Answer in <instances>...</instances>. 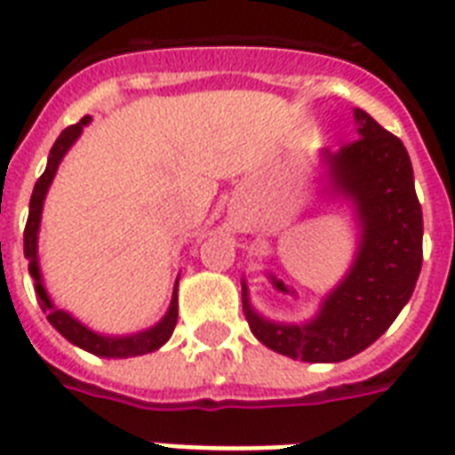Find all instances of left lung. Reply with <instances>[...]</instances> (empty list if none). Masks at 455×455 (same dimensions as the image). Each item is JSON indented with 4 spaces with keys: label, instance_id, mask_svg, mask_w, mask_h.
<instances>
[{
    "label": "left lung",
    "instance_id": "obj_1",
    "mask_svg": "<svg viewBox=\"0 0 455 455\" xmlns=\"http://www.w3.org/2000/svg\"><path fill=\"white\" fill-rule=\"evenodd\" d=\"M359 136L329 159L336 188L357 202L362 246L350 275L319 317L305 326L270 324L249 307L251 333L270 350L300 362H343L366 350L397 319L423 265V211L404 143L371 115L355 110Z\"/></svg>",
    "mask_w": 455,
    "mask_h": 455
}]
</instances>
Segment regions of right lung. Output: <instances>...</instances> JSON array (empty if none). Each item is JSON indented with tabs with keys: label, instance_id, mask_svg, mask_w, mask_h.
<instances>
[{
	"label": "right lung",
	"instance_id": "right-lung-1",
	"mask_svg": "<svg viewBox=\"0 0 455 455\" xmlns=\"http://www.w3.org/2000/svg\"><path fill=\"white\" fill-rule=\"evenodd\" d=\"M89 115L82 117L77 124L68 126V129L58 136V140L53 143L49 152V164L44 171L39 180L35 183V190H32L30 197V213H28V223H25V235H23V246H25V258L30 260V272L35 277V293H37V300L42 305V310L46 312V319L51 322V326L65 336L70 343H75L82 350L91 352V355H98V357H136V355H145V352H152L162 347L171 338L173 329H176L178 322V300L176 293H173V300H171V307L166 312V317L159 322L155 329L143 331V333H136V336L126 338H105L98 336L93 331H89L86 326H82L77 319H72L68 312L56 310L51 305L46 291H44L42 282H39V270H37V230H39V218H42V204L44 197H46V190H49L51 180H53V173H56L60 159L68 152L77 136L82 133L84 124H89Z\"/></svg>",
	"mask_w": 455,
	"mask_h": 455
}]
</instances>
